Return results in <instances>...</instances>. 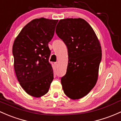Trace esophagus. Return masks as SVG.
I'll use <instances>...</instances> for the list:
<instances>
[{
  "label": "esophagus",
  "instance_id": "34e87169",
  "mask_svg": "<svg viewBox=\"0 0 121 121\" xmlns=\"http://www.w3.org/2000/svg\"><path fill=\"white\" fill-rule=\"evenodd\" d=\"M54 65H55V66L56 67H58V62H55V63H54Z\"/></svg>",
  "mask_w": 121,
  "mask_h": 121
}]
</instances>
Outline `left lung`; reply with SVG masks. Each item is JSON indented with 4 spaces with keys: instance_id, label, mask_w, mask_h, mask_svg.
<instances>
[{
    "instance_id": "8db88e82",
    "label": "left lung",
    "mask_w": 121,
    "mask_h": 121,
    "mask_svg": "<svg viewBox=\"0 0 121 121\" xmlns=\"http://www.w3.org/2000/svg\"><path fill=\"white\" fill-rule=\"evenodd\" d=\"M56 33L68 51L66 74L61 78L65 94L71 99L86 96L96 84L102 48L95 32L84 19L59 20Z\"/></svg>"
}]
</instances>
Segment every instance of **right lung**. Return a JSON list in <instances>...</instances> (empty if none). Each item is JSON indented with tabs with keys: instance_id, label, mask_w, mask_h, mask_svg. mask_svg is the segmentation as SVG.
Wrapping results in <instances>:
<instances>
[{
	"instance_id": "right-lung-1",
	"label": "right lung",
	"mask_w": 121,
	"mask_h": 121,
	"mask_svg": "<svg viewBox=\"0 0 121 121\" xmlns=\"http://www.w3.org/2000/svg\"><path fill=\"white\" fill-rule=\"evenodd\" d=\"M58 19L36 18L26 25L13 45L14 67L19 84L29 95L40 97L48 92L54 79L48 62V43Z\"/></svg>"
}]
</instances>
